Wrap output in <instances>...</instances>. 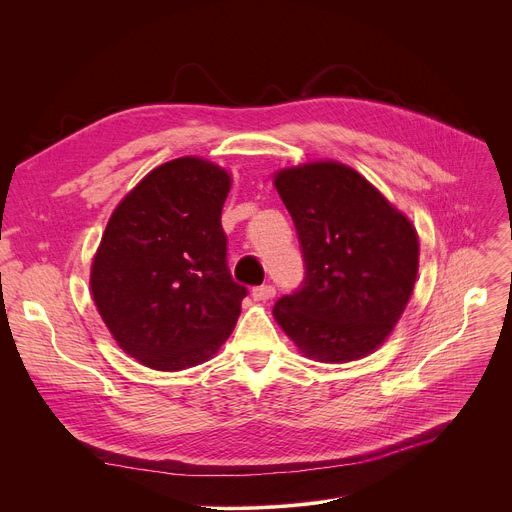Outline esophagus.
Masks as SVG:
<instances>
[{
	"label": "esophagus",
	"instance_id": "1",
	"mask_svg": "<svg viewBox=\"0 0 512 512\" xmlns=\"http://www.w3.org/2000/svg\"><path fill=\"white\" fill-rule=\"evenodd\" d=\"M274 294H276V288L272 284H263V286L253 288L255 301H270V299H274Z\"/></svg>",
	"mask_w": 512,
	"mask_h": 512
}]
</instances>
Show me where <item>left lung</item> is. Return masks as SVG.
Masks as SVG:
<instances>
[{
  "label": "left lung",
  "mask_w": 512,
  "mask_h": 512,
  "mask_svg": "<svg viewBox=\"0 0 512 512\" xmlns=\"http://www.w3.org/2000/svg\"><path fill=\"white\" fill-rule=\"evenodd\" d=\"M274 182L305 263L301 286L274 305L278 324L311 359L346 363L369 355L411 299L415 228L359 172L336 161L282 170Z\"/></svg>",
  "instance_id": "obj_1"
}]
</instances>
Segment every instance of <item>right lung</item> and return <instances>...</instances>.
<instances>
[{
    "mask_svg": "<svg viewBox=\"0 0 512 512\" xmlns=\"http://www.w3.org/2000/svg\"><path fill=\"white\" fill-rule=\"evenodd\" d=\"M228 191L222 168L180 157L149 172L107 222L93 301L116 342L151 369L207 361L236 326L249 290L226 261Z\"/></svg>",
    "mask_w": 512,
    "mask_h": 512,
    "instance_id": "1",
    "label": "right lung"
}]
</instances>
